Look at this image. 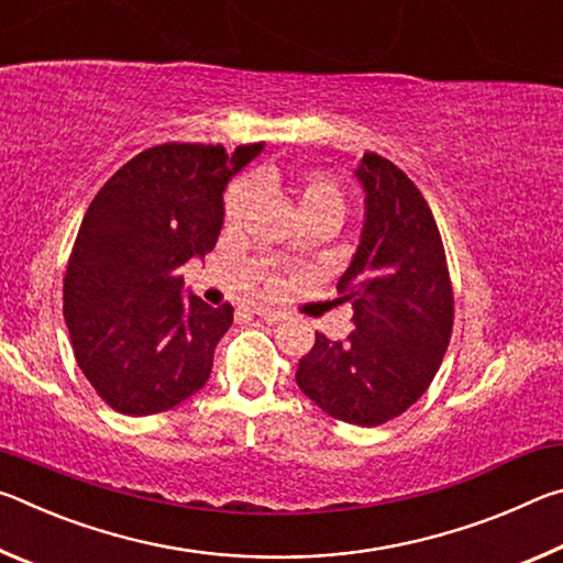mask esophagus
Instances as JSON below:
<instances>
[{
    "mask_svg": "<svg viewBox=\"0 0 563 563\" xmlns=\"http://www.w3.org/2000/svg\"><path fill=\"white\" fill-rule=\"evenodd\" d=\"M251 312H255V316L263 318V320H268V322H278V320H283V312H278V310H271V308H263V305H255V308H253Z\"/></svg>",
    "mask_w": 563,
    "mask_h": 563,
    "instance_id": "34e87169",
    "label": "esophagus"
}]
</instances>
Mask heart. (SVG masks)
<instances>
[{
  "label": "heart",
  "mask_w": 563,
  "mask_h": 563,
  "mask_svg": "<svg viewBox=\"0 0 563 563\" xmlns=\"http://www.w3.org/2000/svg\"><path fill=\"white\" fill-rule=\"evenodd\" d=\"M255 194H280L288 201L300 223L308 225H332L338 228L345 216V194L335 178L320 170H280L275 166H263L247 176L245 184H235L225 194L223 216L225 223H241L251 211Z\"/></svg>",
  "instance_id": "b5f03b06"
}]
</instances>
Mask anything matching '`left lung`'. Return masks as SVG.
Masks as SVG:
<instances>
[{
  "label": "left lung",
  "mask_w": 563,
  "mask_h": 563,
  "mask_svg": "<svg viewBox=\"0 0 563 563\" xmlns=\"http://www.w3.org/2000/svg\"><path fill=\"white\" fill-rule=\"evenodd\" d=\"M365 228L338 302L355 316L347 340L316 332L295 383L322 412L377 427L407 412L432 385L450 345L454 292L434 216L402 168L365 154Z\"/></svg>",
  "instance_id": "8db88e82"
}]
</instances>
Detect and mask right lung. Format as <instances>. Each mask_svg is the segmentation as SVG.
<instances>
[{
    "instance_id": "1",
    "label": "right lung",
    "mask_w": 563,
    "mask_h": 563,
    "mask_svg": "<svg viewBox=\"0 0 563 563\" xmlns=\"http://www.w3.org/2000/svg\"><path fill=\"white\" fill-rule=\"evenodd\" d=\"M261 148L161 144L93 196L66 265L64 320L76 365L117 412H166L211 377L233 305L184 302L180 265L213 251L228 180Z\"/></svg>"
}]
</instances>
